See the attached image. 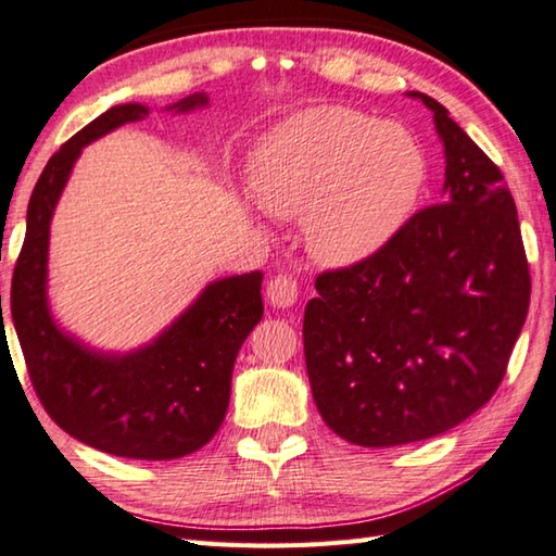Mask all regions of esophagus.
<instances>
[{"instance_id": "obj_1", "label": "esophagus", "mask_w": 556, "mask_h": 556, "mask_svg": "<svg viewBox=\"0 0 556 556\" xmlns=\"http://www.w3.org/2000/svg\"><path fill=\"white\" fill-rule=\"evenodd\" d=\"M266 295H268V302L274 307H292L298 302V295H300L295 276L278 274V276L270 278L268 286H266Z\"/></svg>"}]
</instances>
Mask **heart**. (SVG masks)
I'll list each match as a JSON object with an SVG mask.
<instances>
[{
  "instance_id": "obj_1",
  "label": "heart",
  "mask_w": 556,
  "mask_h": 556,
  "mask_svg": "<svg viewBox=\"0 0 556 556\" xmlns=\"http://www.w3.org/2000/svg\"><path fill=\"white\" fill-rule=\"evenodd\" d=\"M249 181L268 215H302L314 258L349 266L400 232L424 188L426 156L402 125L319 106L292 115L258 144Z\"/></svg>"
}]
</instances>
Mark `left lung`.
I'll return each instance as SVG.
<instances>
[{
	"label": "left lung",
	"mask_w": 556,
	"mask_h": 556,
	"mask_svg": "<svg viewBox=\"0 0 556 556\" xmlns=\"http://www.w3.org/2000/svg\"><path fill=\"white\" fill-rule=\"evenodd\" d=\"M445 148L443 201L358 264L324 270L302 341L319 414L343 441L441 435L504 380L530 305L516 201L498 166L426 93Z\"/></svg>",
	"instance_id": "left-lung-1"
}]
</instances>
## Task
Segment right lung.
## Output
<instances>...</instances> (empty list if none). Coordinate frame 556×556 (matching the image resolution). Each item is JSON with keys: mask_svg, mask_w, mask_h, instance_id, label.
<instances>
[{"mask_svg": "<svg viewBox=\"0 0 556 556\" xmlns=\"http://www.w3.org/2000/svg\"><path fill=\"white\" fill-rule=\"evenodd\" d=\"M205 103V93H193L169 111ZM144 115L140 103L113 106L50 156L28 201L12 319L30 384L62 431L115 457L174 459L201 450L225 421L237 353L264 317V274L211 282L160 339L125 355L91 351L62 333L46 298L50 219L81 148Z\"/></svg>", "mask_w": 556, "mask_h": 556, "instance_id": "1", "label": "right lung"}]
</instances>
